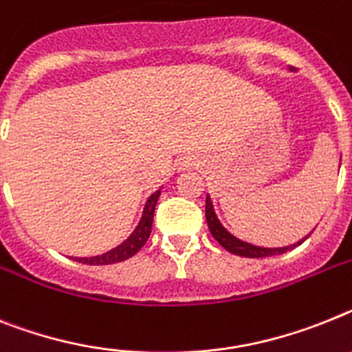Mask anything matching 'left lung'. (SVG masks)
<instances>
[{
  "mask_svg": "<svg viewBox=\"0 0 352 352\" xmlns=\"http://www.w3.org/2000/svg\"><path fill=\"white\" fill-rule=\"evenodd\" d=\"M294 69V67H290ZM206 220H208V227L211 231L212 238L218 241V243L223 247L226 250H229L231 254H236V256H245V258H267V256H276V254H285L290 249L300 245V241L297 245H292V247H283V249H263V247H254L250 243H245V241L236 240L234 236H231L229 232L220 226L217 214L212 211V204L211 199H206ZM304 241V240H302Z\"/></svg>",
  "mask_w": 352,
  "mask_h": 352,
  "instance_id": "8db88e82",
  "label": "left lung"
}]
</instances>
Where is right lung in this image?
<instances>
[{"mask_svg": "<svg viewBox=\"0 0 352 352\" xmlns=\"http://www.w3.org/2000/svg\"><path fill=\"white\" fill-rule=\"evenodd\" d=\"M159 195H161V190L155 191V193L146 200V206H144L140 226L135 227V231L129 236V240L123 241V243H121L120 247H116V249L102 254V256H94V258H76L75 261L85 263V265H112V263H120L132 258V256L146 243L150 232H152L153 211H155V204H157Z\"/></svg>", "mask_w": 352, "mask_h": 352, "instance_id": "right-lung-1", "label": "right lung"}]
</instances>
